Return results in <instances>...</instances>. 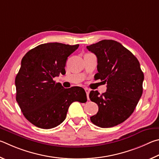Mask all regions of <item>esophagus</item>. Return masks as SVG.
I'll return each mask as SVG.
<instances>
[{"mask_svg":"<svg viewBox=\"0 0 159 159\" xmlns=\"http://www.w3.org/2000/svg\"><path fill=\"white\" fill-rule=\"evenodd\" d=\"M84 90H85V91H86V93H87V98L89 99V92H90V90L89 89H87V88H86V89H84Z\"/></svg>","mask_w":159,"mask_h":159,"instance_id":"esophagus-1","label":"esophagus"}]
</instances>
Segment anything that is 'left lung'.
Masks as SVG:
<instances>
[{"label":"left lung","instance_id":"8db88e82","mask_svg":"<svg viewBox=\"0 0 159 159\" xmlns=\"http://www.w3.org/2000/svg\"><path fill=\"white\" fill-rule=\"evenodd\" d=\"M98 61L96 80L107 82L106 92L91 91L89 98L98 105V112L91 116L97 126L110 128L132 115L143 94L144 74L134 55L121 43L103 40L87 47Z\"/></svg>","mask_w":159,"mask_h":159}]
</instances>
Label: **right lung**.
<instances>
[{
  "label": "right lung",
  "mask_w": 159,
  "mask_h": 159,
  "mask_svg": "<svg viewBox=\"0 0 159 159\" xmlns=\"http://www.w3.org/2000/svg\"><path fill=\"white\" fill-rule=\"evenodd\" d=\"M79 44H42L28 52L15 78L16 100L24 116L34 126L49 129L65 120L72 102H86L84 89L63 87L53 79L66 74L67 58Z\"/></svg>",
  "instance_id": "obj_1"
}]
</instances>
